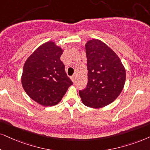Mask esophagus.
Here are the masks:
<instances>
[{
	"instance_id": "esophagus-1",
	"label": "esophagus",
	"mask_w": 150,
	"mask_h": 150,
	"mask_svg": "<svg viewBox=\"0 0 150 150\" xmlns=\"http://www.w3.org/2000/svg\"><path fill=\"white\" fill-rule=\"evenodd\" d=\"M71 80H72V81H73V82H75V75H73V76L71 77Z\"/></svg>"
}]
</instances>
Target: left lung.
<instances>
[{
    "label": "left lung",
    "mask_w": 150,
    "mask_h": 150,
    "mask_svg": "<svg viewBox=\"0 0 150 150\" xmlns=\"http://www.w3.org/2000/svg\"><path fill=\"white\" fill-rule=\"evenodd\" d=\"M85 48L88 84L79 94L85 106L100 109L112 103L122 92L126 71L116 53L101 40L90 39Z\"/></svg>",
    "instance_id": "1"
}]
</instances>
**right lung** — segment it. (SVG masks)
Masks as SVG:
<instances>
[{"label":"right lung","mask_w":150,"mask_h":150,"mask_svg":"<svg viewBox=\"0 0 150 150\" xmlns=\"http://www.w3.org/2000/svg\"><path fill=\"white\" fill-rule=\"evenodd\" d=\"M63 52L54 41H47L38 47L24 64L23 88L32 100L44 107L57 105L73 84L60 59Z\"/></svg>","instance_id":"right-lung-1"}]
</instances>
